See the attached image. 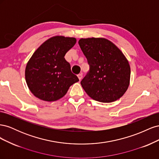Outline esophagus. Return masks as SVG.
Segmentation results:
<instances>
[{
    "label": "esophagus",
    "instance_id": "obj_1",
    "mask_svg": "<svg viewBox=\"0 0 159 159\" xmlns=\"http://www.w3.org/2000/svg\"><path fill=\"white\" fill-rule=\"evenodd\" d=\"M78 78H79V80H81V79H82V77H83V75H82V74H79L78 75Z\"/></svg>",
    "mask_w": 159,
    "mask_h": 159
}]
</instances>
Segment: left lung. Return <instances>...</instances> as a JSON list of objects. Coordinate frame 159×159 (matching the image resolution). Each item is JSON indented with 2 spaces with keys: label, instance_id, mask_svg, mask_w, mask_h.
<instances>
[{
  "label": "left lung",
  "instance_id": "1",
  "mask_svg": "<svg viewBox=\"0 0 159 159\" xmlns=\"http://www.w3.org/2000/svg\"><path fill=\"white\" fill-rule=\"evenodd\" d=\"M79 45L89 65L81 81L91 98L111 103L121 98L130 83L131 68L123 52L103 38H81Z\"/></svg>",
  "mask_w": 159,
  "mask_h": 159
}]
</instances>
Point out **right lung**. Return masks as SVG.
<instances>
[{"mask_svg": "<svg viewBox=\"0 0 159 159\" xmlns=\"http://www.w3.org/2000/svg\"><path fill=\"white\" fill-rule=\"evenodd\" d=\"M76 43L75 38L56 36L34 52L26 66L25 79L33 95L46 102L63 98L79 79L64 56Z\"/></svg>", "mask_w": 159, "mask_h": 159, "instance_id": "right-lung-1", "label": "right lung"}]
</instances>
